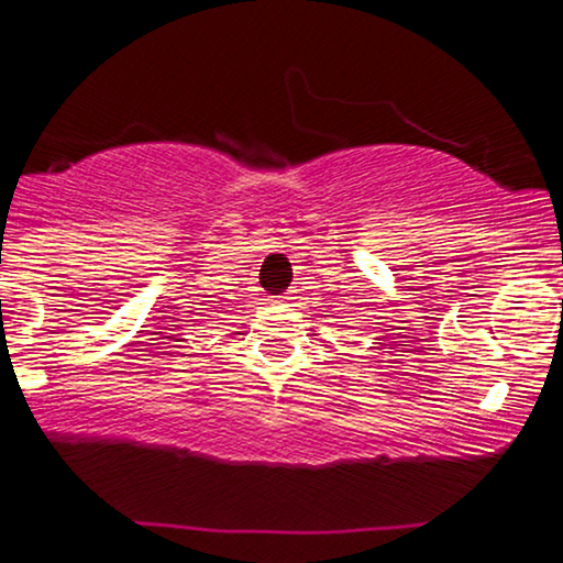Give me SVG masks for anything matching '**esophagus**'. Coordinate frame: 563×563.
<instances>
[{
    "label": "esophagus",
    "instance_id": "1",
    "mask_svg": "<svg viewBox=\"0 0 563 563\" xmlns=\"http://www.w3.org/2000/svg\"><path fill=\"white\" fill-rule=\"evenodd\" d=\"M294 298H296V296H290V294H288V296H283V298H280V303H294Z\"/></svg>",
    "mask_w": 563,
    "mask_h": 563
}]
</instances>
